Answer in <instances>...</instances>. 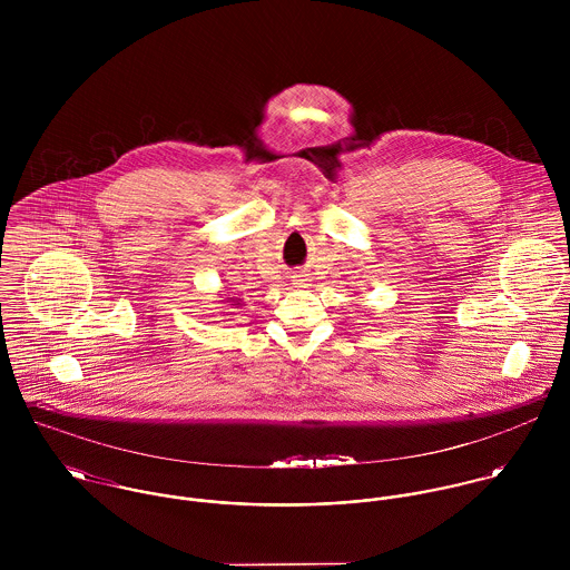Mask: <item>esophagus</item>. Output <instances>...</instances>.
<instances>
[{
	"instance_id": "34e87169",
	"label": "esophagus",
	"mask_w": 570,
	"mask_h": 570,
	"mask_svg": "<svg viewBox=\"0 0 570 570\" xmlns=\"http://www.w3.org/2000/svg\"><path fill=\"white\" fill-rule=\"evenodd\" d=\"M296 281H303V278H296Z\"/></svg>"
}]
</instances>
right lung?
<instances>
[{"mask_svg":"<svg viewBox=\"0 0 570 570\" xmlns=\"http://www.w3.org/2000/svg\"><path fill=\"white\" fill-rule=\"evenodd\" d=\"M226 303H230V305H242V298H228Z\"/></svg>","mask_w":570,"mask_h":570,"instance_id":"1","label":"right lung"}]
</instances>
